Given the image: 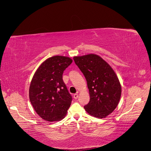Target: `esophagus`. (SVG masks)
<instances>
[{"label":"esophagus","instance_id":"obj_1","mask_svg":"<svg viewBox=\"0 0 151 151\" xmlns=\"http://www.w3.org/2000/svg\"><path fill=\"white\" fill-rule=\"evenodd\" d=\"M73 97H74V98L75 99H76L77 98H78V93H76V94H75L74 95H73Z\"/></svg>","mask_w":151,"mask_h":151}]
</instances>
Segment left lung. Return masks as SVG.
I'll return each mask as SVG.
<instances>
[{"label":"left lung","mask_w":151,"mask_h":151,"mask_svg":"<svg viewBox=\"0 0 151 151\" xmlns=\"http://www.w3.org/2000/svg\"><path fill=\"white\" fill-rule=\"evenodd\" d=\"M73 59L87 82L90 101L84 106L87 112L104 118L116 109L121 96V86L114 71L95 54L74 57Z\"/></svg>","instance_id":"1"}]
</instances>
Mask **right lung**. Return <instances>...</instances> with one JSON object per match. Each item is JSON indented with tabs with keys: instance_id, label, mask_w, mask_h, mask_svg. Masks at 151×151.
I'll return each instance as SVG.
<instances>
[{
	"instance_id": "right-lung-1",
	"label": "right lung",
	"mask_w": 151,
	"mask_h": 151,
	"mask_svg": "<svg viewBox=\"0 0 151 151\" xmlns=\"http://www.w3.org/2000/svg\"><path fill=\"white\" fill-rule=\"evenodd\" d=\"M72 62L68 57H52L44 61L34 75L29 99L36 113L45 121L63 119L71 105L72 96L63 80V75Z\"/></svg>"
}]
</instances>
